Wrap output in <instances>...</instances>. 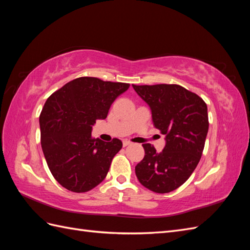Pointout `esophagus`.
I'll return each instance as SVG.
<instances>
[{
  "mask_svg": "<svg viewBox=\"0 0 250 250\" xmlns=\"http://www.w3.org/2000/svg\"><path fill=\"white\" fill-rule=\"evenodd\" d=\"M130 144H131L130 141H127V140H124V141H123V146H124V147H126V146H128V145H130Z\"/></svg>",
  "mask_w": 250,
  "mask_h": 250,
  "instance_id": "esophagus-1",
  "label": "esophagus"
}]
</instances>
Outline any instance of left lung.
Listing matches in <instances>:
<instances>
[{
	"mask_svg": "<svg viewBox=\"0 0 250 250\" xmlns=\"http://www.w3.org/2000/svg\"><path fill=\"white\" fill-rule=\"evenodd\" d=\"M132 86L150 106L155 128L166 134L161 153L144 144L145 156L135 174L150 191L172 192L186 183L201 158L208 130L207 103L178 84Z\"/></svg>",
	"mask_w": 250,
	"mask_h": 250,
	"instance_id": "left-lung-1",
	"label": "left lung"
}]
</instances>
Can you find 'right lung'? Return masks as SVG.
<instances>
[{"mask_svg":"<svg viewBox=\"0 0 250 250\" xmlns=\"http://www.w3.org/2000/svg\"><path fill=\"white\" fill-rule=\"evenodd\" d=\"M129 83L79 77L53 93L40 116L41 144L52 175L69 191L84 193L106 177L122 149L119 139L92 137V126L105 119L112 102Z\"/></svg>","mask_w":250,"mask_h":250,"instance_id":"right-lung-1","label":"right lung"}]
</instances>
